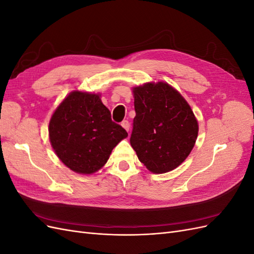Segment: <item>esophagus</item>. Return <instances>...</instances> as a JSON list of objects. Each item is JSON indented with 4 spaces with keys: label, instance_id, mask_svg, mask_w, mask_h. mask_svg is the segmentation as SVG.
<instances>
[{
    "label": "esophagus",
    "instance_id": "obj_1",
    "mask_svg": "<svg viewBox=\"0 0 254 254\" xmlns=\"http://www.w3.org/2000/svg\"><path fill=\"white\" fill-rule=\"evenodd\" d=\"M121 125H122V127H123V128H124V129L126 130L127 132L129 131V129H130V124H129V122H128V121H123Z\"/></svg>",
    "mask_w": 254,
    "mask_h": 254
}]
</instances>
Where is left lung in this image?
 Instances as JSON below:
<instances>
[{
  "mask_svg": "<svg viewBox=\"0 0 254 254\" xmlns=\"http://www.w3.org/2000/svg\"><path fill=\"white\" fill-rule=\"evenodd\" d=\"M135 117L130 144L153 174L168 173L190 153L198 136V121L179 91L164 81L132 88Z\"/></svg>",
  "mask_w": 254,
  "mask_h": 254,
  "instance_id": "8db88e82",
  "label": "left lung"
}]
</instances>
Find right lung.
I'll return each instance as SVG.
<instances>
[{
	"label": "right lung",
	"mask_w": 254,
	"mask_h": 254,
	"mask_svg": "<svg viewBox=\"0 0 254 254\" xmlns=\"http://www.w3.org/2000/svg\"><path fill=\"white\" fill-rule=\"evenodd\" d=\"M49 136L57 157L71 171L92 175L107 163L128 133L111 120L99 93L74 90L53 112Z\"/></svg>",
	"instance_id": "1"
}]
</instances>
